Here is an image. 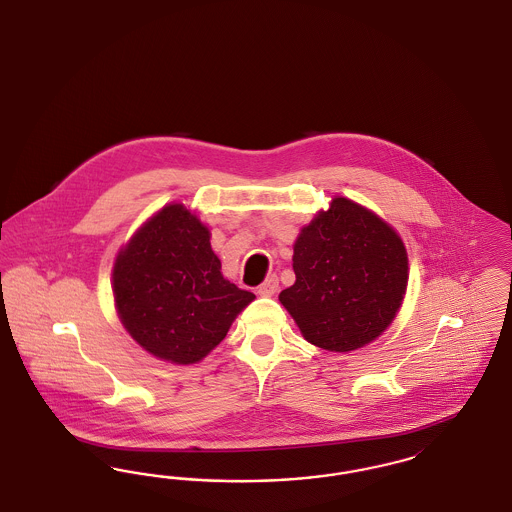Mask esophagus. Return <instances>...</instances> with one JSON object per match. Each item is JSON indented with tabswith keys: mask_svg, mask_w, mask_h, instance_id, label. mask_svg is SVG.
I'll return each instance as SVG.
<instances>
[{
	"mask_svg": "<svg viewBox=\"0 0 512 512\" xmlns=\"http://www.w3.org/2000/svg\"><path fill=\"white\" fill-rule=\"evenodd\" d=\"M278 290V278L272 274V276H268L267 280L259 286V295H263V297H270V295H274Z\"/></svg>",
	"mask_w": 512,
	"mask_h": 512,
	"instance_id": "esophagus-1",
	"label": "esophagus"
}]
</instances>
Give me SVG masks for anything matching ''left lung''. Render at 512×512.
Listing matches in <instances>:
<instances>
[{
    "instance_id": "obj_1",
    "label": "left lung",
    "mask_w": 512,
    "mask_h": 512,
    "mask_svg": "<svg viewBox=\"0 0 512 512\" xmlns=\"http://www.w3.org/2000/svg\"><path fill=\"white\" fill-rule=\"evenodd\" d=\"M407 251L365 207L334 197L293 245L295 284L280 293L305 340L353 351L376 340L407 290Z\"/></svg>"
}]
</instances>
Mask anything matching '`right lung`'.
I'll use <instances>...</instances> for the list:
<instances>
[{
    "mask_svg": "<svg viewBox=\"0 0 512 512\" xmlns=\"http://www.w3.org/2000/svg\"><path fill=\"white\" fill-rule=\"evenodd\" d=\"M113 293L130 336L176 365L201 361L255 299L222 276L209 230L180 203L147 220L119 253Z\"/></svg>",
    "mask_w": 512,
    "mask_h": 512,
    "instance_id": "right-lung-1",
    "label": "right lung"
}]
</instances>
